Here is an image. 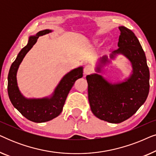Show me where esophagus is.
Wrapping results in <instances>:
<instances>
[{
	"instance_id": "1",
	"label": "esophagus",
	"mask_w": 156,
	"mask_h": 156,
	"mask_svg": "<svg viewBox=\"0 0 156 156\" xmlns=\"http://www.w3.org/2000/svg\"><path fill=\"white\" fill-rule=\"evenodd\" d=\"M93 68L91 67L90 65H87L84 69V75H87V74H90L92 72Z\"/></svg>"
}]
</instances>
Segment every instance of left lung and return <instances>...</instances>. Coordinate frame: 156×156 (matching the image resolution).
<instances>
[{"instance_id":"left-lung-1","label":"left lung","mask_w":156,"mask_h":156,"mask_svg":"<svg viewBox=\"0 0 156 156\" xmlns=\"http://www.w3.org/2000/svg\"><path fill=\"white\" fill-rule=\"evenodd\" d=\"M119 28V48L111 53L109 58L104 55L98 59L96 73L86 76L91 112L98 119L112 123H121L133 116L146 101L150 87V72L139 40L127 27ZM119 55L129 61L132 72L123 80L113 83L100 74Z\"/></svg>"}]
</instances>
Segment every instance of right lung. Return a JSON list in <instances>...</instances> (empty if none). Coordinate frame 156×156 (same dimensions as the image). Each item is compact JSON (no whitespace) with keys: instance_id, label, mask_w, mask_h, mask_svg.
I'll return each instance as SVG.
<instances>
[{"instance_id":"obj_1","label":"right lung","mask_w":156,"mask_h":156,"mask_svg":"<svg viewBox=\"0 0 156 156\" xmlns=\"http://www.w3.org/2000/svg\"><path fill=\"white\" fill-rule=\"evenodd\" d=\"M52 30H43L30 36L27 44L18 53L10 66L8 76V93L15 108L28 120L35 123L49 121L61 114L68 94L74 82L83 76V67H76L63 76L53 92L42 98H27L21 93L17 81L18 68L27 52L36 43L38 37L52 33Z\"/></svg>"}]
</instances>
